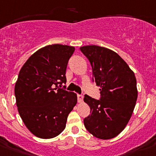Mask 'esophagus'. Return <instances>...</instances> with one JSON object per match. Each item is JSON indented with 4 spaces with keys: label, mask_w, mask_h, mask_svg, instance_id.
<instances>
[{
    "label": "esophagus",
    "mask_w": 156,
    "mask_h": 156,
    "mask_svg": "<svg viewBox=\"0 0 156 156\" xmlns=\"http://www.w3.org/2000/svg\"><path fill=\"white\" fill-rule=\"evenodd\" d=\"M77 100L79 103H82L83 101V96L81 94H77Z\"/></svg>",
    "instance_id": "esophagus-1"
}]
</instances>
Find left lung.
Instances as JSON below:
<instances>
[{"mask_svg": "<svg viewBox=\"0 0 156 156\" xmlns=\"http://www.w3.org/2000/svg\"><path fill=\"white\" fill-rule=\"evenodd\" d=\"M80 50L90 62L93 81L100 87V99L84 96L90 107L84 126L98 139H112L125 129L134 110L138 96L136 76L123 59L109 49L90 45Z\"/></svg>", "mask_w": 156, "mask_h": 156, "instance_id": "left-lung-1", "label": "left lung"}]
</instances>
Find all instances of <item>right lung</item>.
I'll return each mask as SVG.
<instances>
[{
	"instance_id": "right-lung-1",
	"label": "right lung",
	"mask_w": 156,
	"mask_h": 156,
	"mask_svg": "<svg viewBox=\"0 0 156 156\" xmlns=\"http://www.w3.org/2000/svg\"><path fill=\"white\" fill-rule=\"evenodd\" d=\"M74 50L67 45L46 46L20 69L14 88L16 103L23 123L37 137L51 139L60 134L76 104L75 93L58 87L66 82V66Z\"/></svg>"
}]
</instances>
